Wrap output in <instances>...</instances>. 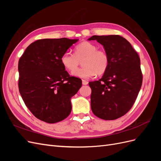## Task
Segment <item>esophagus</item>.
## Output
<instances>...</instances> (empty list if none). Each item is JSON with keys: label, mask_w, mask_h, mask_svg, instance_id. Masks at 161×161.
<instances>
[{"label": "esophagus", "mask_w": 161, "mask_h": 161, "mask_svg": "<svg viewBox=\"0 0 161 161\" xmlns=\"http://www.w3.org/2000/svg\"><path fill=\"white\" fill-rule=\"evenodd\" d=\"M82 85H86L87 84L89 83L88 81L86 80H82Z\"/></svg>", "instance_id": "esophagus-1"}]
</instances>
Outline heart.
Returning a JSON list of instances; mask_svg holds the SVG:
<instances>
[{"mask_svg":"<svg viewBox=\"0 0 161 161\" xmlns=\"http://www.w3.org/2000/svg\"><path fill=\"white\" fill-rule=\"evenodd\" d=\"M60 60L65 69L70 72L74 71L72 72L73 76L83 79H88L96 74L103 75L108 70L109 64V58L107 52L97 50V47L90 42H83L76 46L75 53H63ZM80 61L84 67L76 70Z\"/></svg>","mask_w":161,"mask_h":161,"instance_id":"obj_1","label":"heart"}]
</instances>
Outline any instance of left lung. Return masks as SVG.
<instances>
[{
    "instance_id": "obj_1",
    "label": "left lung",
    "mask_w": 161,
    "mask_h": 161,
    "mask_svg": "<svg viewBox=\"0 0 161 161\" xmlns=\"http://www.w3.org/2000/svg\"><path fill=\"white\" fill-rule=\"evenodd\" d=\"M88 40L103 46L109 58L101 79L89 83L92 111L105 120L118 119L131 108L142 86L139 56L130 43L118 35L92 36Z\"/></svg>"
}]
</instances>
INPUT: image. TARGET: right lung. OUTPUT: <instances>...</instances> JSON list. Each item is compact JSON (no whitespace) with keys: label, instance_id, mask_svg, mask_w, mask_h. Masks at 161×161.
Masks as SVG:
<instances>
[{"label":"right lung","instance_id":"obj_1","mask_svg":"<svg viewBox=\"0 0 161 161\" xmlns=\"http://www.w3.org/2000/svg\"><path fill=\"white\" fill-rule=\"evenodd\" d=\"M79 40L43 39L31 43L19 60V90L27 108L42 121L54 124L71 112L70 99L82 86L70 76L61 56Z\"/></svg>","mask_w":161,"mask_h":161}]
</instances>
